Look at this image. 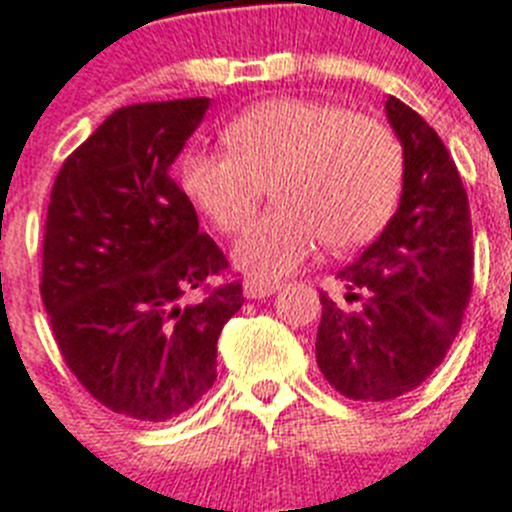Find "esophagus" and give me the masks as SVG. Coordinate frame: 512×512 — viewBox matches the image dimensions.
Segmentation results:
<instances>
[{
    "label": "esophagus",
    "instance_id": "esophagus-1",
    "mask_svg": "<svg viewBox=\"0 0 512 512\" xmlns=\"http://www.w3.org/2000/svg\"><path fill=\"white\" fill-rule=\"evenodd\" d=\"M281 289L278 281H260V278H244V296L247 299H265Z\"/></svg>",
    "mask_w": 512,
    "mask_h": 512
}]
</instances>
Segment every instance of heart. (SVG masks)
I'll return each mask as SVG.
<instances>
[{
    "instance_id": "heart-1",
    "label": "heart",
    "mask_w": 512,
    "mask_h": 512,
    "mask_svg": "<svg viewBox=\"0 0 512 512\" xmlns=\"http://www.w3.org/2000/svg\"><path fill=\"white\" fill-rule=\"evenodd\" d=\"M226 140L229 150H187L182 184L223 234L242 231L273 184L278 205L234 247L252 276H286L320 242L359 247L393 216L403 150L380 119L341 103L273 98L234 119Z\"/></svg>"
}]
</instances>
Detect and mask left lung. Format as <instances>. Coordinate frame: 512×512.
I'll use <instances>...</instances> for the list:
<instances>
[{
	"label": "left lung",
	"mask_w": 512,
	"mask_h": 512,
	"mask_svg": "<svg viewBox=\"0 0 512 512\" xmlns=\"http://www.w3.org/2000/svg\"><path fill=\"white\" fill-rule=\"evenodd\" d=\"M385 114L403 148L401 203L338 273L346 302L320 294L315 343L325 380L364 403L406 395L440 367L474 286L471 210L448 148L395 96Z\"/></svg>",
	"instance_id": "left-lung-1"
}]
</instances>
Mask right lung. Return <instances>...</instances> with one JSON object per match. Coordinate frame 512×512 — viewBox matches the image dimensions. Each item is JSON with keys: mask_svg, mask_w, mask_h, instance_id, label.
<instances>
[{"mask_svg": "<svg viewBox=\"0 0 512 512\" xmlns=\"http://www.w3.org/2000/svg\"><path fill=\"white\" fill-rule=\"evenodd\" d=\"M210 98L122 106L62 163L44 231L41 299L72 375L98 403L169 422L216 382L242 283L169 176ZM204 291L192 303L189 294Z\"/></svg>", "mask_w": 512, "mask_h": 512, "instance_id": "1", "label": "right lung"}]
</instances>
